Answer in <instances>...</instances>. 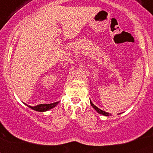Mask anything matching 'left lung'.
I'll return each instance as SVG.
<instances>
[{"label":"left lung","mask_w":153,"mask_h":153,"mask_svg":"<svg viewBox=\"0 0 153 153\" xmlns=\"http://www.w3.org/2000/svg\"><path fill=\"white\" fill-rule=\"evenodd\" d=\"M90 104H91V106H93V109H95L96 111H97L98 113H100V114L103 115V116H106V117H109V116H110V115H111V114H109V113H106V112L103 111V110H102V109H99V108L97 107V106H96L95 105H94V104H93V102H91V100H90Z\"/></svg>","instance_id":"1"}]
</instances>
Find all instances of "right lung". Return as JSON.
I'll use <instances>...</instances> for the list:
<instances>
[{"label": "right lung", "instance_id": "obj_1", "mask_svg": "<svg viewBox=\"0 0 153 153\" xmlns=\"http://www.w3.org/2000/svg\"><path fill=\"white\" fill-rule=\"evenodd\" d=\"M60 102V101H58V102H52V103H46V104H39L37 106H28L27 104L24 103L26 106H27L28 107L30 108V109H33L35 111L37 112H46L48 111L50 109H53V108H54L55 106L57 105L58 103Z\"/></svg>", "mask_w": 153, "mask_h": 153}]
</instances>
